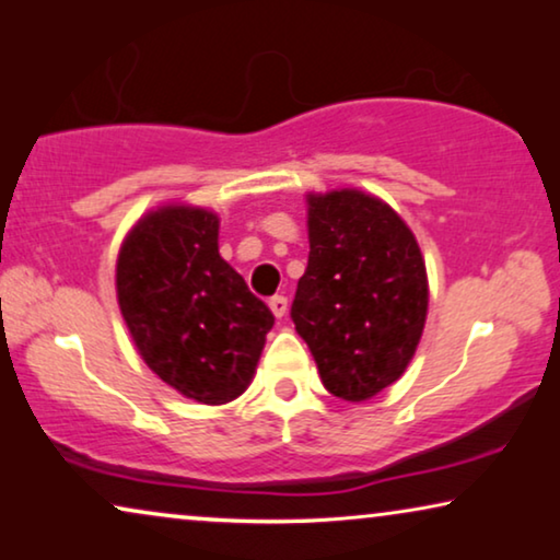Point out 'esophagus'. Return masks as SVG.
I'll use <instances>...</instances> for the list:
<instances>
[{
  "instance_id": "34e87169",
  "label": "esophagus",
  "mask_w": 560,
  "mask_h": 560,
  "mask_svg": "<svg viewBox=\"0 0 560 560\" xmlns=\"http://www.w3.org/2000/svg\"><path fill=\"white\" fill-rule=\"evenodd\" d=\"M270 311L275 313V318H282L288 313V298L285 295H272L270 298Z\"/></svg>"
}]
</instances>
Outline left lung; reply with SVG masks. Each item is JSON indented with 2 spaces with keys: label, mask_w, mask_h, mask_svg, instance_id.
Masks as SVG:
<instances>
[{
  "label": "left lung",
  "mask_w": 560,
  "mask_h": 560,
  "mask_svg": "<svg viewBox=\"0 0 560 560\" xmlns=\"http://www.w3.org/2000/svg\"><path fill=\"white\" fill-rule=\"evenodd\" d=\"M308 267L290 305L328 393L370 400L405 372L428 313V278L405 221L362 190L308 196Z\"/></svg>",
  "instance_id": "8db88e82"
}]
</instances>
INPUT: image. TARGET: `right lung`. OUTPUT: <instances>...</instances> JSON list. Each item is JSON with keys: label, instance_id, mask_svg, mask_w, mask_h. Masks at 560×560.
Here are the masks:
<instances>
[{"label": "right lung", "instance_id": "obj_1", "mask_svg": "<svg viewBox=\"0 0 560 560\" xmlns=\"http://www.w3.org/2000/svg\"><path fill=\"white\" fill-rule=\"evenodd\" d=\"M117 295L144 364L173 389L203 405L247 389L275 316L221 259L217 213H148L121 244Z\"/></svg>", "mask_w": 560, "mask_h": 560}]
</instances>
